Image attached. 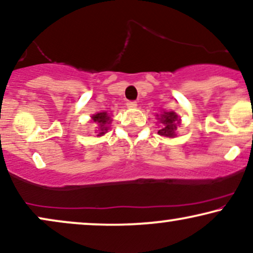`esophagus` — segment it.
<instances>
[{
	"mask_svg": "<svg viewBox=\"0 0 253 253\" xmlns=\"http://www.w3.org/2000/svg\"><path fill=\"white\" fill-rule=\"evenodd\" d=\"M126 107L129 108V109L136 108V107H137V102H135V101H129V102H126Z\"/></svg>",
	"mask_w": 253,
	"mask_h": 253,
	"instance_id": "34e87169",
	"label": "esophagus"
}]
</instances>
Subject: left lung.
I'll return each mask as SVG.
<instances>
[{"instance_id": "obj_1", "label": "left lung", "mask_w": 253, "mask_h": 253, "mask_svg": "<svg viewBox=\"0 0 253 253\" xmlns=\"http://www.w3.org/2000/svg\"><path fill=\"white\" fill-rule=\"evenodd\" d=\"M158 120H160V123L162 124L161 130H158V133L161 136L170 137V138L176 136L177 124L180 123L178 115L174 114L173 111H164Z\"/></svg>"}]
</instances>
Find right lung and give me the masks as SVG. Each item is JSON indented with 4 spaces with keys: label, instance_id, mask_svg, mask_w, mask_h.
Segmentation results:
<instances>
[{
    "label": "right lung",
    "instance_id": "obj_1",
    "mask_svg": "<svg viewBox=\"0 0 253 253\" xmlns=\"http://www.w3.org/2000/svg\"><path fill=\"white\" fill-rule=\"evenodd\" d=\"M91 120H92L93 123H96V126H98V132H97L98 135L97 136L104 135V133L108 131L107 124H110L111 117L108 116L107 112H105V111L97 112V114L92 115Z\"/></svg>",
    "mask_w": 253,
    "mask_h": 253
}]
</instances>
